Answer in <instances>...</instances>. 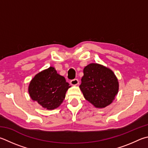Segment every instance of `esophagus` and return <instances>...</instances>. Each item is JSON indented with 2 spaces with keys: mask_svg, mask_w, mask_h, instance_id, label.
Segmentation results:
<instances>
[{
  "mask_svg": "<svg viewBox=\"0 0 148 148\" xmlns=\"http://www.w3.org/2000/svg\"><path fill=\"white\" fill-rule=\"evenodd\" d=\"M71 84L72 85H77L79 84V81L77 79H72L71 81Z\"/></svg>",
  "mask_w": 148,
  "mask_h": 148,
  "instance_id": "34e87169",
  "label": "esophagus"
}]
</instances>
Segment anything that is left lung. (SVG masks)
<instances>
[{
    "mask_svg": "<svg viewBox=\"0 0 148 148\" xmlns=\"http://www.w3.org/2000/svg\"><path fill=\"white\" fill-rule=\"evenodd\" d=\"M85 100L96 108L112 103L119 90V83L113 71L98 63H90L83 69L79 85Z\"/></svg>",
    "mask_w": 148,
    "mask_h": 148,
    "instance_id": "obj_1",
    "label": "left lung"
}]
</instances>
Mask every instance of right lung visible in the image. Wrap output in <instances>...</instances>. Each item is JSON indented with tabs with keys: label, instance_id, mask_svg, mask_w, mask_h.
Returning <instances> with one entry per match:
<instances>
[{
	"label": "right lung",
	"instance_id": "right-lung-1",
	"mask_svg": "<svg viewBox=\"0 0 148 148\" xmlns=\"http://www.w3.org/2000/svg\"><path fill=\"white\" fill-rule=\"evenodd\" d=\"M71 86L63 76L57 73L54 67L39 72L28 86L29 96L47 110L58 108L62 103L67 90Z\"/></svg>",
	"mask_w": 148,
	"mask_h": 148
}]
</instances>
